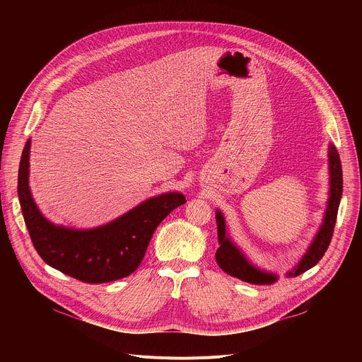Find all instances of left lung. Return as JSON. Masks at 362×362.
<instances>
[{
	"label": "left lung",
	"mask_w": 362,
	"mask_h": 362,
	"mask_svg": "<svg viewBox=\"0 0 362 362\" xmlns=\"http://www.w3.org/2000/svg\"><path fill=\"white\" fill-rule=\"evenodd\" d=\"M329 165H330V198L327 202V210L325 216V223L318 230L315 239L313 240L308 252L303 255L300 262L293 269V272L288 273L289 276H299L303 272L310 270L311 267L322 258L326 254L329 245L332 242V236L334 232V224L337 217L339 204L344 191V177H341V164L339 158V152L334 145L329 146ZM217 232H218V250L216 252V261L220 269L236 279L254 284H272L277 280V277L272 273L261 272L259 269L243 257V254L230 242L226 235V221L223 214L217 210Z\"/></svg>",
	"instance_id": "obj_1"
}]
</instances>
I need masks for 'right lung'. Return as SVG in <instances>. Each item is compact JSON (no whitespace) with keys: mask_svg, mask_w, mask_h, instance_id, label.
Listing matches in <instances>:
<instances>
[{"mask_svg":"<svg viewBox=\"0 0 362 362\" xmlns=\"http://www.w3.org/2000/svg\"><path fill=\"white\" fill-rule=\"evenodd\" d=\"M29 149L30 141L25 145L18 167L17 194L30 240L52 269L81 281L107 283L132 274L142 262L157 226L186 202L182 194H164L97 229L54 226L37 210L29 191Z\"/></svg>","mask_w":362,"mask_h":362,"instance_id":"obj_1","label":"right lung"}]
</instances>
